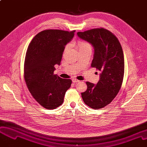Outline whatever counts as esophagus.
<instances>
[{
	"label": "esophagus",
	"instance_id": "esophagus-1",
	"mask_svg": "<svg viewBox=\"0 0 147 147\" xmlns=\"http://www.w3.org/2000/svg\"><path fill=\"white\" fill-rule=\"evenodd\" d=\"M80 81V80H78L75 79V78H74V79L72 80V82H73V83H79Z\"/></svg>",
	"mask_w": 147,
	"mask_h": 147
}]
</instances>
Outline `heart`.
<instances>
[{"instance_id":"heart-1","label":"heart","mask_w":147,"mask_h":147,"mask_svg":"<svg viewBox=\"0 0 147 147\" xmlns=\"http://www.w3.org/2000/svg\"><path fill=\"white\" fill-rule=\"evenodd\" d=\"M69 45H67L65 48V51H66L69 48ZM76 48H77L78 51H82V50H84V49H91V46L90 45L87 43L85 41L83 40H79L77 42V43H76Z\"/></svg>"}]
</instances>
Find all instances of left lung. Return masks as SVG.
I'll return each instance as SVG.
<instances>
[{
  "label": "left lung",
  "instance_id": "obj_1",
  "mask_svg": "<svg viewBox=\"0 0 147 147\" xmlns=\"http://www.w3.org/2000/svg\"><path fill=\"white\" fill-rule=\"evenodd\" d=\"M78 36L94 48L91 66L100 72L96 84L86 82L87 89L81 93L84 103L93 109L109 104L118 93L124 74V58L118 39L107 29H92L78 32Z\"/></svg>",
  "mask_w": 147,
  "mask_h": 147
}]
</instances>
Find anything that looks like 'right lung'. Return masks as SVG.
<instances>
[{
    "label": "right lung",
    "instance_id": "obj_1",
    "mask_svg": "<svg viewBox=\"0 0 147 147\" xmlns=\"http://www.w3.org/2000/svg\"><path fill=\"white\" fill-rule=\"evenodd\" d=\"M71 32L48 29L37 34L29 44L24 63V77L33 98L46 109L61 105L66 92L72 84L54 74L60 65L65 46L72 40Z\"/></svg>",
    "mask_w": 147,
    "mask_h": 147
}]
</instances>
